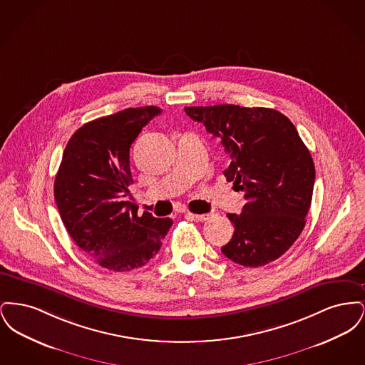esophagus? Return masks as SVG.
Segmentation results:
<instances>
[{"label":"esophagus","instance_id":"1","mask_svg":"<svg viewBox=\"0 0 365 365\" xmlns=\"http://www.w3.org/2000/svg\"><path fill=\"white\" fill-rule=\"evenodd\" d=\"M189 215H191V213H189ZM195 220H198V222H207V220H209L210 219V215L209 213H207V215H191Z\"/></svg>","mask_w":365,"mask_h":365}]
</instances>
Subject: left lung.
I'll list each match as a JSON object with an SVG mask.
<instances>
[{
	"label": "left lung",
	"instance_id": "8db88e82",
	"mask_svg": "<svg viewBox=\"0 0 365 365\" xmlns=\"http://www.w3.org/2000/svg\"><path fill=\"white\" fill-rule=\"evenodd\" d=\"M185 112L222 140L231 158L227 180L247 201L241 215H227L234 234L223 255L252 268L277 260L302 232L312 202L314 164L294 124L259 106H186Z\"/></svg>",
	"mask_w": 365,
	"mask_h": 365
}]
</instances>
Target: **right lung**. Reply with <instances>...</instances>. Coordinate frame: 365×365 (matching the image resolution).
I'll return each mask as SVG.
<instances>
[{
  "label": "right lung",
  "mask_w": 365,
  "mask_h": 365,
  "mask_svg": "<svg viewBox=\"0 0 365 365\" xmlns=\"http://www.w3.org/2000/svg\"><path fill=\"white\" fill-rule=\"evenodd\" d=\"M161 113L127 108L83 124L71 137L54 180V200L71 238L97 264L123 272L145 265L163 245L173 220L157 219L127 201L134 182L130 148Z\"/></svg>",
  "instance_id": "obj_1"
}]
</instances>
